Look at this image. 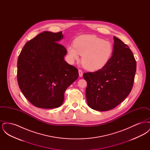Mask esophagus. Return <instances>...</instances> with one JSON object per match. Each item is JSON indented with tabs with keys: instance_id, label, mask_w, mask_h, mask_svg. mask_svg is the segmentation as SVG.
Masks as SVG:
<instances>
[{
	"instance_id": "obj_1",
	"label": "esophagus",
	"mask_w": 150,
	"mask_h": 150,
	"mask_svg": "<svg viewBox=\"0 0 150 150\" xmlns=\"http://www.w3.org/2000/svg\"><path fill=\"white\" fill-rule=\"evenodd\" d=\"M83 71H82V70H80V69H79V76L80 77H81L82 76H83Z\"/></svg>"
}]
</instances>
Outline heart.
Here are the masks:
<instances>
[{
  "label": "heart",
  "instance_id": "1",
  "mask_svg": "<svg viewBox=\"0 0 150 150\" xmlns=\"http://www.w3.org/2000/svg\"><path fill=\"white\" fill-rule=\"evenodd\" d=\"M67 53L72 62L83 56L81 63L88 70L97 71L104 67L113 53V45L94 35H83L76 38L74 44L67 47Z\"/></svg>",
  "mask_w": 150,
  "mask_h": 150
}]
</instances>
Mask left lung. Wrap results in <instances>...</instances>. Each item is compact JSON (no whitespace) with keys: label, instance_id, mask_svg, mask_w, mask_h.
<instances>
[{"label":"left lung","instance_id":"8db88e82","mask_svg":"<svg viewBox=\"0 0 150 150\" xmlns=\"http://www.w3.org/2000/svg\"><path fill=\"white\" fill-rule=\"evenodd\" d=\"M112 57L107 64L97 71L86 72V98L93 110H112L125 100L133 86L136 61L128 46L114 36Z\"/></svg>","mask_w":150,"mask_h":150}]
</instances>
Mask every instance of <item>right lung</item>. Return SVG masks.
<instances>
[{
	"mask_svg": "<svg viewBox=\"0 0 150 150\" xmlns=\"http://www.w3.org/2000/svg\"><path fill=\"white\" fill-rule=\"evenodd\" d=\"M62 38V31L42 33L25 44L18 58V86L36 107H59L66 89L78 78V69L64 60L66 49L57 43Z\"/></svg>",
	"mask_w": 150,
	"mask_h": 150,
	"instance_id": "add662e5",
	"label": "right lung"
}]
</instances>
